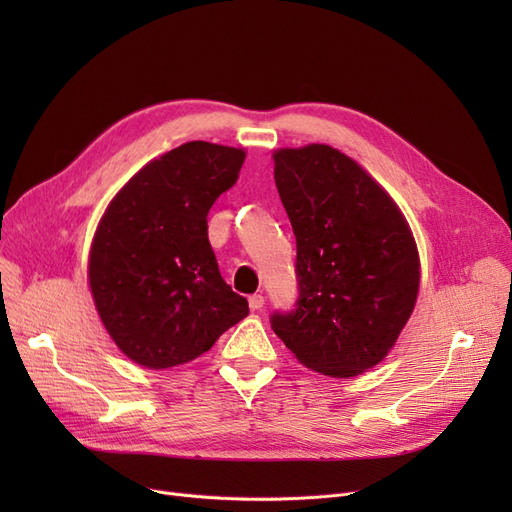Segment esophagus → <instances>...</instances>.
<instances>
[{
	"label": "esophagus",
	"instance_id": "esophagus-1",
	"mask_svg": "<svg viewBox=\"0 0 512 512\" xmlns=\"http://www.w3.org/2000/svg\"><path fill=\"white\" fill-rule=\"evenodd\" d=\"M263 305H265V299L261 297V294H251V297H249V307L253 311H259Z\"/></svg>",
	"mask_w": 512,
	"mask_h": 512
}]
</instances>
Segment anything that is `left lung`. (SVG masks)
Listing matches in <instances>:
<instances>
[{"label": "left lung", "instance_id": "8db88e82", "mask_svg": "<svg viewBox=\"0 0 512 512\" xmlns=\"http://www.w3.org/2000/svg\"><path fill=\"white\" fill-rule=\"evenodd\" d=\"M274 161L297 236L299 297L272 313V330L305 367L353 378L388 355L413 313V234L384 188L338 149H280Z\"/></svg>", "mask_w": 512, "mask_h": 512}]
</instances>
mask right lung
I'll return each mask as SVG.
<instances>
[{
    "label": "right lung",
    "mask_w": 512,
    "mask_h": 512,
    "mask_svg": "<svg viewBox=\"0 0 512 512\" xmlns=\"http://www.w3.org/2000/svg\"><path fill=\"white\" fill-rule=\"evenodd\" d=\"M242 161V149L184 143L149 161L107 207L89 282L105 330L134 363L168 369L193 361L249 315L207 238V213Z\"/></svg>",
    "instance_id": "right-lung-1"
}]
</instances>
